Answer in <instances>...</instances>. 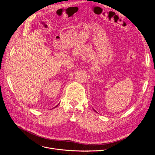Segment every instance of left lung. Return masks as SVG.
I'll return each mask as SVG.
<instances>
[{
    "label": "left lung",
    "instance_id": "obj_1",
    "mask_svg": "<svg viewBox=\"0 0 155 155\" xmlns=\"http://www.w3.org/2000/svg\"><path fill=\"white\" fill-rule=\"evenodd\" d=\"M94 111H95V110H94Z\"/></svg>",
    "mask_w": 155,
    "mask_h": 155
}]
</instances>
